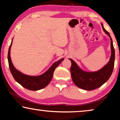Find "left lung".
Listing matches in <instances>:
<instances>
[{"label":"left lung","instance_id":"1","mask_svg":"<svg viewBox=\"0 0 120 120\" xmlns=\"http://www.w3.org/2000/svg\"><path fill=\"white\" fill-rule=\"evenodd\" d=\"M103 31L108 35L110 39L111 55L109 61L106 65L95 71H87L82 69L77 64L71 59L69 60L71 62V73L73 82L76 86L86 90H92L101 87L108 81L113 71L115 61V49L111 37L101 23Z\"/></svg>","mask_w":120,"mask_h":120}]
</instances>
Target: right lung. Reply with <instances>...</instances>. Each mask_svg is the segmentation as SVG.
<instances>
[{"label":"right lung","mask_w":120,"mask_h":120,"mask_svg":"<svg viewBox=\"0 0 120 120\" xmlns=\"http://www.w3.org/2000/svg\"><path fill=\"white\" fill-rule=\"evenodd\" d=\"M13 39V38L12 39L11 44L8 49V58L9 68L14 79L18 83L28 90H38L45 88L49 85L50 81H51L55 68L59 65V64L64 60V59L61 58V59L54 62L49 68V69H48L43 74L39 75L32 76L23 74L15 68L13 65L11 58V48L12 45Z\"/></svg>","instance_id":"obj_1"}]
</instances>
